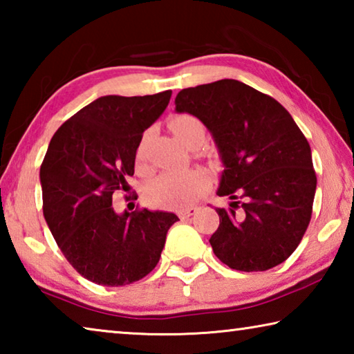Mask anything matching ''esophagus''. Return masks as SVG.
Segmentation results:
<instances>
[{"mask_svg":"<svg viewBox=\"0 0 354 354\" xmlns=\"http://www.w3.org/2000/svg\"><path fill=\"white\" fill-rule=\"evenodd\" d=\"M196 212H198V207H195V206H190V207L181 209V211H179V217H181L183 220H187L189 217H192V215H195Z\"/></svg>","mask_w":354,"mask_h":354,"instance_id":"obj_1","label":"esophagus"}]
</instances>
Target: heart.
<instances>
[{
  "mask_svg": "<svg viewBox=\"0 0 354 354\" xmlns=\"http://www.w3.org/2000/svg\"><path fill=\"white\" fill-rule=\"evenodd\" d=\"M170 129L185 145L196 136L205 134V128L198 118L189 113L175 115L170 120ZM143 145L137 149V160L142 162ZM207 173L200 169L184 171H164L156 176L147 187V196L158 206H187L205 192Z\"/></svg>",
  "mask_w": 354,
  "mask_h": 354,
  "instance_id": "1",
  "label": "heart"
}]
</instances>
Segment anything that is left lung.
<instances>
[{"mask_svg":"<svg viewBox=\"0 0 354 354\" xmlns=\"http://www.w3.org/2000/svg\"><path fill=\"white\" fill-rule=\"evenodd\" d=\"M175 106L201 120L225 167L217 195L230 206L215 209V256L241 272L284 262L308 230L317 187L310 147L290 113L236 80L183 88Z\"/></svg>","mask_w":354,"mask_h":354,"instance_id":"1","label":"left lung"}]
</instances>
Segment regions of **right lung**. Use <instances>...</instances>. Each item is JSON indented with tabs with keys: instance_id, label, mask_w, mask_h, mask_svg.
<instances>
[{
	"instance_id": "right-lung-1",
	"label": "right lung",
	"mask_w": 354,
	"mask_h": 354,
	"mask_svg": "<svg viewBox=\"0 0 354 354\" xmlns=\"http://www.w3.org/2000/svg\"><path fill=\"white\" fill-rule=\"evenodd\" d=\"M170 97L171 91L100 97L68 118L48 147L40 167L46 225L75 270L95 284L118 287L147 277L179 220L171 212L112 207L113 192L134 175L143 131Z\"/></svg>"
}]
</instances>
